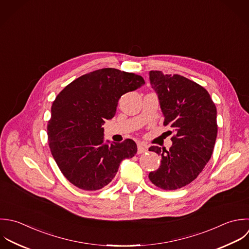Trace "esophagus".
Returning <instances> with one entry per match:
<instances>
[{"label":"esophagus","instance_id":"esophagus-1","mask_svg":"<svg viewBox=\"0 0 249 249\" xmlns=\"http://www.w3.org/2000/svg\"><path fill=\"white\" fill-rule=\"evenodd\" d=\"M146 150H147L146 145H144V144H142V143H140V144L138 145V154H142V153L146 152Z\"/></svg>","mask_w":249,"mask_h":249}]
</instances>
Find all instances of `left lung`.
<instances>
[{
  "label": "left lung",
  "instance_id": "8db88e82",
  "mask_svg": "<svg viewBox=\"0 0 249 249\" xmlns=\"http://www.w3.org/2000/svg\"><path fill=\"white\" fill-rule=\"evenodd\" d=\"M149 78L158 94L164 126L170 125L176 134L169 150L149 147L162 160L148 178L161 189L177 190L197 178L212 157L217 137L216 107L203 86L182 75L150 71Z\"/></svg>",
  "mask_w": 249,
  "mask_h": 249
}]
</instances>
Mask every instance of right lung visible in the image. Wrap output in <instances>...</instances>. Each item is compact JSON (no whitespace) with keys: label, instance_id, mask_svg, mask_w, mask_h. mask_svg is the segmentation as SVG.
<instances>
[{"label":"right lung","instance_id":"add662e5","mask_svg":"<svg viewBox=\"0 0 249 249\" xmlns=\"http://www.w3.org/2000/svg\"><path fill=\"white\" fill-rule=\"evenodd\" d=\"M144 84L141 75L113 68L79 76L56 97L47 124L48 145L64 177L74 186L95 191L115 177L122 160L137 153V144L104 142L106 120L116 112L122 95Z\"/></svg>","mask_w":249,"mask_h":249}]
</instances>
